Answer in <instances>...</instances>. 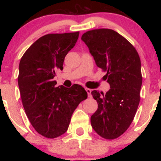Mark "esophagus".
Returning <instances> with one entry per match:
<instances>
[{"instance_id": "34e87169", "label": "esophagus", "mask_w": 161, "mask_h": 161, "mask_svg": "<svg viewBox=\"0 0 161 161\" xmlns=\"http://www.w3.org/2000/svg\"><path fill=\"white\" fill-rule=\"evenodd\" d=\"M86 91L87 94H88V97H92V94H91L92 89H88V88H86Z\"/></svg>"}]
</instances>
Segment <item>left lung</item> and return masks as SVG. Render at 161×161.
<instances>
[{
    "instance_id": "1",
    "label": "left lung",
    "mask_w": 161,
    "mask_h": 161,
    "mask_svg": "<svg viewBox=\"0 0 161 161\" xmlns=\"http://www.w3.org/2000/svg\"><path fill=\"white\" fill-rule=\"evenodd\" d=\"M81 39L97 66L106 72L103 78L111 87L105 94L97 90L92 92L98 108L91 116V125L101 137L114 139L130 127L139 104L142 84L140 57L130 42L112 29L89 31Z\"/></svg>"
}]
</instances>
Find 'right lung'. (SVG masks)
I'll return each instance as SVG.
<instances>
[{
  "label": "right lung",
  "mask_w": 161,
  "mask_h": 161,
  "mask_svg": "<svg viewBox=\"0 0 161 161\" xmlns=\"http://www.w3.org/2000/svg\"><path fill=\"white\" fill-rule=\"evenodd\" d=\"M78 36L79 31L46 34L30 46L19 61L18 86L23 108L35 130L46 138L64 133L74 111L88 97L80 85L56 87L53 80Z\"/></svg>",
  "instance_id": "add662e5"
}]
</instances>
